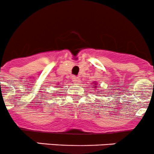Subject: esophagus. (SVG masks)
I'll return each instance as SVG.
<instances>
[{"label": "esophagus", "instance_id": "esophagus-1", "mask_svg": "<svg viewBox=\"0 0 154 154\" xmlns=\"http://www.w3.org/2000/svg\"><path fill=\"white\" fill-rule=\"evenodd\" d=\"M72 81H73L74 82H75V84H79V83H80V79H79V77H76V76H72Z\"/></svg>", "mask_w": 154, "mask_h": 154}]
</instances>
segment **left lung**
I'll list each match as a JSON object with an SVG mask.
<instances>
[{
    "instance_id": "1",
    "label": "left lung",
    "mask_w": 154,
    "mask_h": 154,
    "mask_svg": "<svg viewBox=\"0 0 154 154\" xmlns=\"http://www.w3.org/2000/svg\"><path fill=\"white\" fill-rule=\"evenodd\" d=\"M94 87H95V88H97V86H94Z\"/></svg>"
}]
</instances>
